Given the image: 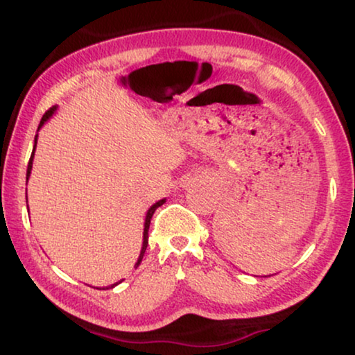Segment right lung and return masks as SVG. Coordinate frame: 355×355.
I'll use <instances>...</instances> for the list:
<instances>
[{
	"label": "right lung",
	"instance_id": "1",
	"mask_svg": "<svg viewBox=\"0 0 355 355\" xmlns=\"http://www.w3.org/2000/svg\"><path fill=\"white\" fill-rule=\"evenodd\" d=\"M55 110H56V106H53V108H50L46 111L45 114H43V118H42V121H40V125H38V128H42L43 124H45V121L50 118V116L55 113ZM35 145H37V139H35ZM35 145H33V152H32V155H31V159H28V166H27V179H28V176H31V169H32V159H33V153H35ZM164 203V198L163 200H159V202H157L155 203L153 207H150V210L147 211V218H145V227H144V244H142V250H140V255H139V260H137V263L134 265V268H137V266L140 265V261H142V259H144V254H145V250H147V245H148V227H150V221H152V216H153V213H155V210H157L158 207H162ZM123 281V279H121ZM119 281V283H121ZM119 283H116V284H111L110 288H114V286H118ZM98 289V288H96ZM108 289V288H106Z\"/></svg>",
	"mask_w": 355,
	"mask_h": 355
}]
</instances>
